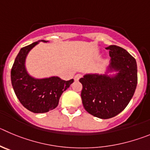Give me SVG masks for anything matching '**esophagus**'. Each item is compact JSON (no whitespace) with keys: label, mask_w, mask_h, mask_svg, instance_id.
Instances as JSON below:
<instances>
[{"label":"esophagus","mask_w":150,"mask_h":150,"mask_svg":"<svg viewBox=\"0 0 150 150\" xmlns=\"http://www.w3.org/2000/svg\"><path fill=\"white\" fill-rule=\"evenodd\" d=\"M81 77H82V75H81V74H76V76H75V77H74V79H75V81H79V79H80Z\"/></svg>","instance_id":"esophagus-1"}]
</instances>
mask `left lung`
Here are the masks:
<instances>
[{
  "mask_svg": "<svg viewBox=\"0 0 150 150\" xmlns=\"http://www.w3.org/2000/svg\"><path fill=\"white\" fill-rule=\"evenodd\" d=\"M105 49L109 50L111 60L105 74H86L79 79L85 109L101 119L112 118L123 111L132 98L138 83L135 59L116 45ZM113 72L116 73L111 74Z\"/></svg>",
  "mask_w": 150,
  "mask_h": 150,
  "instance_id": "obj_1",
  "label": "left lung"
}]
</instances>
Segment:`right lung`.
Instances as JSON below:
<instances>
[{
  "instance_id": "obj_1",
  "label": "right lung",
  "mask_w": 150,
  "mask_h": 150,
  "mask_svg": "<svg viewBox=\"0 0 150 150\" xmlns=\"http://www.w3.org/2000/svg\"><path fill=\"white\" fill-rule=\"evenodd\" d=\"M40 40L21 48L15 59L11 70V81L15 94L21 103L33 113H45L57 107L63 92L74 82L65 81L59 76L35 78L30 75L26 68V59L29 52Z\"/></svg>"
}]
</instances>
